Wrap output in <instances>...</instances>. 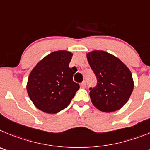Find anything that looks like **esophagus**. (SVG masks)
<instances>
[{
	"label": "esophagus",
	"mask_w": 150,
	"mask_h": 150,
	"mask_svg": "<svg viewBox=\"0 0 150 150\" xmlns=\"http://www.w3.org/2000/svg\"><path fill=\"white\" fill-rule=\"evenodd\" d=\"M86 87H87L86 81H83L81 83V88H86Z\"/></svg>",
	"instance_id": "1"
}]
</instances>
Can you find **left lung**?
Returning <instances> with one entry per match:
<instances>
[{"instance_id":"1","label":"left lung","mask_w":150,"mask_h":150,"mask_svg":"<svg viewBox=\"0 0 150 150\" xmlns=\"http://www.w3.org/2000/svg\"><path fill=\"white\" fill-rule=\"evenodd\" d=\"M87 58L98 80L96 87L90 89L93 105L106 113L120 110L134 89L130 69L118 57L101 50L88 52Z\"/></svg>"}]
</instances>
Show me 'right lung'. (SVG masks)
Wrapping results in <instances>:
<instances>
[{"instance_id":"right-lung-1","label":"right lung","mask_w":150,"mask_h":150,"mask_svg":"<svg viewBox=\"0 0 150 150\" xmlns=\"http://www.w3.org/2000/svg\"><path fill=\"white\" fill-rule=\"evenodd\" d=\"M73 54L60 50L42 59L28 77L27 91L38 109L47 114H57L66 108L80 88L73 81L75 71L69 67Z\"/></svg>"}]
</instances>
